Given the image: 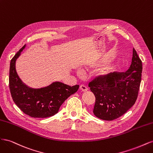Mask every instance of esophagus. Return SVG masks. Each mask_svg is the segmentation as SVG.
<instances>
[{
    "label": "esophagus",
    "mask_w": 153,
    "mask_h": 153,
    "mask_svg": "<svg viewBox=\"0 0 153 153\" xmlns=\"http://www.w3.org/2000/svg\"><path fill=\"white\" fill-rule=\"evenodd\" d=\"M80 89L83 92H85V91H87L88 90V88L86 85L82 84V85H80Z\"/></svg>",
    "instance_id": "34e87169"
}]
</instances>
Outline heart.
Masks as SVG:
<instances>
[{"mask_svg":"<svg viewBox=\"0 0 153 153\" xmlns=\"http://www.w3.org/2000/svg\"><path fill=\"white\" fill-rule=\"evenodd\" d=\"M113 69L114 68L111 66H105V67L103 68L102 69H101L100 70L98 71V75L101 77H104V76H107L112 71Z\"/></svg>","mask_w":153,"mask_h":153,"instance_id":"heart-1","label":"heart"}]
</instances>
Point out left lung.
Returning <instances> with one entry per match:
<instances>
[{
    "mask_svg": "<svg viewBox=\"0 0 153 153\" xmlns=\"http://www.w3.org/2000/svg\"><path fill=\"white\" fill-rule=\"evenodd\" d=\"M142 71V61L133 48L131 64L126 72L110 73L91 82L89 87L96 98L93 109L96 116L112 121L131 108L137 99Z\"/></svg>",
    "mask_w": 153,
    "mask_h": 153,
    "instance_id": "1",
    "label": "left lung"
}]
</instances>
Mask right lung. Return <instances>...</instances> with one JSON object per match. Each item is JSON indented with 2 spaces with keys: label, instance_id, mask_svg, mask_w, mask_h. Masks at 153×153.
Masks as SVG:
<instances>
[{
  "label": "right lung",
  "instance_id": "1",
  "mask_svg": "<svg viewBox=\"0 0 153 153\" xmlns=\"http://www.w3.org/2000/svg\"><path fill=\"white\" fill-rule=\"evenodd\" d=\"M24 45L11 60L9 86L13 100L23 112L34 118L51 117L58 112L60 106L71 94L76 92L79 85L71 87L55 82L41 89H32L25 85L17 75L15 63Z\"/></svg>",
  "mask_w": 153,
  "mask_h": 153
}]
</instances>
